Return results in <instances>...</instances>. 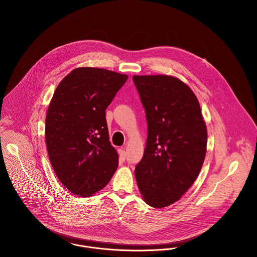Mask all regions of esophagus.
<instances>
[{"mask_svg":"<svg viewBox=\"0 0 257 257\" xmlns=\"http://www.w3.org/2000/svg\"><path fill=\"white\" fill-rule=\"evenodd\" d=\"M118 154H119V159L120 160H124L125 159V157H126V152H125V150H123V149H118Z\"/></svg>","mask_w":257,"mask_h":257,"instance_id":"34e87169","label":"esophagus"}]
</instances>
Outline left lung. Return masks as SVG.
<instances>
[{"label":"left lung","mask_w":257,"mask_h":257,"mask_svg":"<svg viewBox=\"0 0 257 257\" xmlns=\"http://www.w3.org/2000/svg\"><path fill=\"white\" fill-rule=\"evenodd\" d=\"M146 109L147 147L136 167L144 201L153 208L179 201L197 179L207 152V126L191 88L169 75H134Z\"/></svg>","instance_id":"left-lung-1"}]
</instances>
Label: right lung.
<instances>
[{"label":"right lung","mask_w":257,"mask_h":257,"mask_svg":"<svg viewBox=\"0 0 257 257\" xmlns=\"http://www.w3.org/2000/svg\"><path fill=\"white\" fill-rule=\"evenodd\" d=\"M127 78L103 68L79 67L54 91L45 117V143L57 178L75 195L93 196L117 168L106 109Z\"/></svg>","instance_id":"right-lung-1"}]
</instances>
